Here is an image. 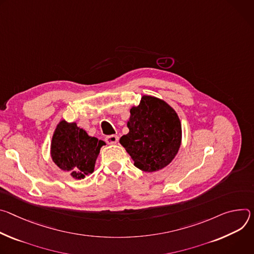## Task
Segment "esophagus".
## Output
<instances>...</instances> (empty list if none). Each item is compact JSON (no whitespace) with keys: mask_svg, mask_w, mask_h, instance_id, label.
Segmentation results:
<instances>
[{"mask_svg":"<svg viewBox=\"0 0 254 254\" xmlns=\"http://www.w3.org/2000/svg\"><path fill=\"white\" fill-rule=\"evenodd\" d=\"M106 142L108 144H116L119 140V137L117 135H109L106 137Z\"/></svg>","mask_w":254,"mask_h":254,"instance_id":"esophagus-1","label":"esophagus"}]
</instances>
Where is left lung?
Segmentation results:
<instances>
[{"mask_svg":"<svg viewBox=\"0 0 254 254\" xmlns=\"http://www.w3.org/2000/svg\"><path fill=\"white\" fill-rule=\"evenodd\" d=\"M127 126L129 133L120 138V143L139 170L147 173L162 170L179 152L181 121L164 101L143 96L138 106L130 109Z\"/></svg>","mask_w":254,"mask_h":254,"instance_id":"left-lung-1","label":"left lung"}]
</instances>
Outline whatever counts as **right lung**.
Here are the masks:
<instances>
[{
  "label": "right lung",
  "instance_id": "obj_1",
  "mask_svg": "<svg viewBox=\"0 0 254 254\" xmlns=\"http://www.w3.org/2000/svg\"><path fill=\"white\" fill-rule=\"evenodd\" d=\"M105 144L102 140L89 136L76 123L63 120L52 136L51 158L61 170L80 180L94 172L100 149Z\"/></svg>",
  "mask_w": 254,
  "mask_h": 254
}]
</instances>
